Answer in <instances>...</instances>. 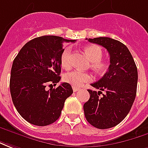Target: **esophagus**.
Here are the masks:
<instances>
[{
	"instance_id": "1",
	"label": "esophagus",
	"mask_w": 148,
	"mask_h": 148,
	"mask_svg": "<svg viewBox=\"0 0 148 148\" xmlns=\"http://www.w3.org/2000/svg\"><path fill=\"white\" fill-rule=\"evenodd\" d=\"M72 90H73V92H78V91L80 90V88H76V87H73V88H72Z\"/></svg>"
}]
</instances>
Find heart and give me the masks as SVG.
<instances>
[{"mask_svg": "<svg viewBox=\"0 0 148 148\" xmlns=\"http://www.w3.org/2000/svg\"><path fill=\"white\" fill-rule=\"evenodd\" d=\"M71 47H66L60 54V64L64 69H68L71 67ZM84 52L92 62V68L99 74L105 73L109 68L107 61H102L103 51L101 48L96 45H88L84 48ZM64 81L73 87H81L85 83L92 80V76L88 72H82L78 70L65 73L63 76Z\"/></svg>", "mask_w": 148, "mask_h": 148, "instance_id": "1", "label": "heart"}]
</instances>
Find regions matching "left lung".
Returning a JSON list of instances; mask_svg holds the SVG:
<instances>
[{"label":"left lung","instance_id":"left-lung-1","mask_svg":"<svg viewBox=\"0 0 148 148\" xmlns=\"http://www.w3.org/2000/svg\"><path fill=\"white\" fill-rule=\"evenodd\" d=\"M88 41L108 50L110 65L101 79L91 84L99 91L88 90L90 98L84 104V115L88 122L96 128H111L119 124L132 108L136 96L137 68L127 46L119 40L97 37L88 39ZM100 94L103 95L101 97Z\"/></svg>","mask_w":148,"mask_h":148}]
</instances>
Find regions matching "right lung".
Instances as JSON below:
<instances>
[{"label":"right lung","mask_w":148,"mask_h":148,"mask_svg":"<svg viewBox=\"0 0 148 148\" xmlns=\"http://www.w3.org/2000/svg\"><path fill=\"white\" fill-rule=\"evenodd\" d=\"M75 41L56 36L36 37L26 43L13 60L9 84L12 103L33 125L47 126L56 121L66 99L73 93L68 83L49 91L45 88L60 80L64 44Z\"/></svg>","instance_id":"add662e5"}]
</instances>
